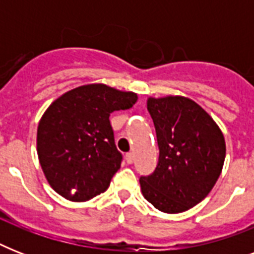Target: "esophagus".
Returning <instances> with one entry per match:
<instances>
[{
	"mask_svg": "<svg viewBox=\"0 0 254 254\" xmlns=\"http://www.w3.org/2000/svg\"><path fill=\"white\" fill-rule=\"evenodd\" d=\"M125 161H127V163H133V161H134V157H133V154L131 153H127V155H125Z\"/></svg>",
	"mask_w": 254,
	"mask_h": 254,
	"instance_id": "esophagus-1",
	"label": "esophagus"
}]
</instances>
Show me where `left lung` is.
Returning <instances> with one entry per match:
<instances>
[{
    "label": "left lung",
    "mask_w": 254,
    "mask_h": 254,
    "mask_svg": "<svg viewBox=\"0 0 254 254\" xmlns=\"http://www.w3.org/2000/svg\"><path fill=\"white\" fill-rule=\"evenodd\" d=\"M147 111L154 123L159 158L154 173L139 178L141 191L162 212H185L200 203L220 177L224 135L189 97H149Z\"/></svg>",
    "instance_id": "left-lung-1"
}]
</instances>
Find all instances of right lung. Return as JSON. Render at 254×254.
Instances as JSON below:
<instances>
[{
    "mask_svg": "<svg viewBox=\"0 0 254 254\" xmlns=\"http://www.w3.org/2000/svg\"><path fill=\"white\" fill-rule=\"evenodd\" d=\"M137 99L134 92L87 84L63 93L46 109L38 125L37 151L55 192L87 201L107 191L123 159L109 116L131 108Z\"/></svg>",
    "mask_w": 254,
    "mask_h": 254,
    "instance_id": "add662e5",
    "label": "right lung"
}]
</instances>
